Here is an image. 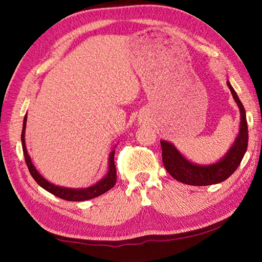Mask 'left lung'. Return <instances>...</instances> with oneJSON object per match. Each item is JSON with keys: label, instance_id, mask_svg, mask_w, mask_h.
<instances>
[{"label": "left lung", "instance_id": "obj_1", "mask_svg": "<svg viewBox=\"0 0 262 262\" xmlns=\"http://www.w3.org/2000/svg\"><path fill=\"white\" fill-rule=\"evenodd\" d=\"M228 86L231 90V94L241 110V130L234 144L229 150L227 156L216 164L208 166L195 165V164L185 159L174 145L166 141H161L162 145V158L164 167L176 180L180 183L192 186H207L222 183L231 176L241 164L244 155L246 152L248 143V132L245 108L239 100L236 91L233 90L231 84L228 82Z\"/></svg>", "mask_w": 262, "mask_h": 262}]
</instances>
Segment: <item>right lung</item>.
I'll return each mask as SVG.
<instances>
[{"label":"right lung","mask_w":262,"mask_h":262,"mask_svg":"<svg viewBox=\"0 0 262 262\" xmlns=\"http://www.w3.org/2000/svg\"><path fill=\"white\" fill-rule=\"evenodd\" d=\"M26 118L28 115L24 117V122H23V130H21V147H23V152H24V157H25V162L26 165L29 167V171L32 178L37 181L38 185H40L43 189H46L47 192L52 193L55 196L63 199V200L67 201H85V200H90V199H94L99 196V195L104 194L113 187L117 183V168H115V164H114V150L110 154V167H108V172L104 179H101L98 184H96L95 186L89 188H84V189H70V188H63V187H59V186H55L51 183H48L46 179H43L42 177L39 174V172L35 170V167L33 166L32 162H31V158L28 155V150H26L25 147V126H26Z\"/></svg>","instance_id":"add662e5"}]
</instances>
